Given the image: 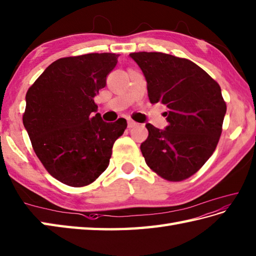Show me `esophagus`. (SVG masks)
I'll list each match as a JSON object with an SVG mask.
<instances>
[{"label": "esophagus", "instance_id": "34e87169", "mask_svg": "<svg viewBox=\"0 0 256 256\" xmlns=\"http://www.w3.org/2000/svg\"><path fill=\"white\" fill-rule=\"evenodd\" d=\"M136 126H138V124L134 122V120H130V119H129V120H128V128H134Z\"/></svg>", "mask_w": 256, "mask_h": 256}]
</instances>
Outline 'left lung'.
<instances>
[{"label":"left lung","mask_w":256,"mask_h":256,"mask_svg":"<svg viewBox=\"0 0 256 256\" xmlns=\"http://www.w3.org/2000/svg\"><path fill=\"white\" fill-rule=\"evenodd\" d=\"M147 80L151 104L162 102L168 126L147 124L140 146L146 164L169 181L189 178L214 152L226 112L221 88L194 62L164 53H132Z\"/></svg>","instance_id":"1"}]
</instances>
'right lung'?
I'll use <instances>...</instances> for the list:
<instances>
[{"mask_svg":"<svg viewBox=\"0 0 256 256\" xmlns=\"http://www.w3.org/2000/svg\"><path fill=\"white\" fill-rule=\"evenodd\" d=\"M112 53L60 58L26 92L23 124L33 149L50 176L70 186H84L107 169L126 119L104 122L94 102L117 65Z\"/></svg>","mask_w":256,"mask_h":256,"instance_id":"1","label":"right lung"}]
</instances>
